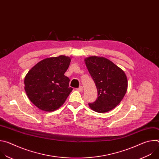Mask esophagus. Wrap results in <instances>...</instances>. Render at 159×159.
<instances>
[{
	"mask_svg": "<svg viewBox=\"0 0 159 159\" xmlns=\"http://www.w3.org/2000/svg\"><path fill=\"white\" fill-rule=\"evenodd\" d=\"M77 90H79V91H80V92H82L83 90H84V87H82V86H80L79 88H77Z\"/></svg>",
	"mask_w": 159,
	"mask_h": 159,
	"instance_id": "34e87169",
	"label": "esophagus"
}]
</instances>
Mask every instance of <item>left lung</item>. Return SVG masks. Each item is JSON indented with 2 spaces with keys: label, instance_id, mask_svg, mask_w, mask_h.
Here are the masks:
<instances>
[{
  "label": "left lung",
  "instance_id": "8db88e82",
  "mask_svg": "<svg viewBox=\"0 0 159 159\" xmlns=\"http://www.w3.org/2000/svg\"><path fill=\"white\" fill-rule=\"evenodd\" d=\"M85 63L98 94L94 102L89 103L90 107L101 113L114 109L127 90L128 81L124 71L104 57H90L85 59Z\"/></svg>",
  "mask_w": 159,
  "mask_h": 159
}]
</instances>
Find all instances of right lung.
Wrapping results in <instances>:
<instances>
[{
	"mask_svg": "<svg viewBox=\"0 0 159 159\" xmlns=\"http://www.w3.org/2000/svg\"><path fill=\"white\" fill-rule=\"evenodd\" d=\"M69 57L45 58L35 65L25 79V89L30 100L39 109H58L72 92L70 79L64 74L70 63Z\"/></svg>",
	"mask_w": 159,
	"mask_h": 159,
	"instance_id": "obj_1",
	"label": "right lung"
}]
</instances>
